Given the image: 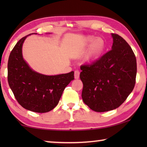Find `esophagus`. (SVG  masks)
<instances>
[{
  "label": "esophagus",
  "instance_id": "1",
  "mask_svg": "<svg viewBox=\"0 0 147 147\" xmlns=\"http://www.w3.org/2000/svg\"><path fill=\"white\" fill-rule=\"evenodd\" d=\"M79 76H80V72L77 70L74 71V78L76 79H78Z\"/></svg>",
  "mask_w": 147,
  "mask_h": 147
}]
</instances>
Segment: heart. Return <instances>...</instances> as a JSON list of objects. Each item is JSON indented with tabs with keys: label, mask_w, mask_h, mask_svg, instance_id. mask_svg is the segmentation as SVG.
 I'll return each instance as SVG.
<instances>
[{
	"label": "heart",
	"mask_w": 147,
	"mask_h": 147,
	"mask_svg": "<svg viewBox=\"0 0 147 147\" xmlns=\"http://www.w3.org/2000/svg\"><path fill=\"white\" fill-rule=\"evenodd\" d=\"M92 43L89 51L86 56L87 61H92L100 56L103 53L106 47L105 41L103 39L98 38L95 39L93 36H89L86 38L84 41L83 45L88 46Z\"/></svg>",
	"instance_id": "heart-1"
}]
</instances>
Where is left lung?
Returning a JSON list of instances; mask_svg holds the SVG:
<instances>
[{
	"mask_svg": "<svg viewBox=\"0 0 147 147\" xmlns=\"http://www.w3.org/2000/svg\"><path fill=\"white\" fill-rule=\"evenodd\" d=\"M111 50L91 64L80 66L83 83L82 98L92 110L104 112L117 108L133 91L137 62L128 43L111 34Z\"/></svg>",
	"mask_w": 147,
	"mask_h": 147,
	"instance_id": "8db88e82",
	"label": "left lung"
}]
</instances>
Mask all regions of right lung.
<instances>
[{
    "mask_svg": "<svg viewBox=\"0 0 147 147\" xmlns=\"http://www.w3.org/2000/svg\"><path fill=\"white\" fill-rule=\"evenodd\" d=\"M27 36L17 42L9 54L8 84L22 107L34 112H49L58 105L65 88L74 79V72L47 76L32 70L22 54V46Z\"/></svg>",
    "mask_w": 147,
    "mask_h": 147,
    "instance_id": "1",
    "label": "right lung"
}]
</instances>
